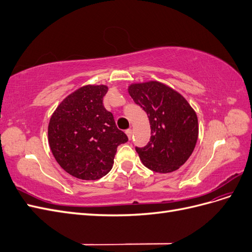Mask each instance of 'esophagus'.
Segmentation results:
<instances>
[{
	"label": "esophagus",
	"instance_id": "1",
	"mask_svg": "<svg viewBox=\"0 0 252 252\" xmlns=\"http://www.w3.org/2000/svg\"><path fill=\"white\" fill-rule=\"evenodd\" d=\"M125 132H126V134L128 136V139L131 140V136H132V130H131V129H127Z\"/></svg>",
	"mask_w": 252,
	"mask_h": 252
}]
</instances>
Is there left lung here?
Returning <instances> with one entry per match:
<instances>
[{
  "label": "left lung",
  "instance_id": "8db88e82",
  "mask_svg": "<svg viewBox=\"0 0 252 252\" xmlns=\"http://www.w3.org/2000/svg\"><path fill=\"white\" fill-rule=\"evenodd\" d=\"M128 93L147 113L151 128L146 146L135 147L142 163L159 173L179 169L191 156L197 141L195 111L184 96L157 81L132 84Z\"/></svg>",
  "mask_w": 252,
  "mask_h": 252
}]
</instances>
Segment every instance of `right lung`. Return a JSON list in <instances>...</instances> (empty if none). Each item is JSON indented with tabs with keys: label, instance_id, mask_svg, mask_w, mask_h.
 Returning a JSON list of instances; mask_svg holds the SVG:
<instances>
[{
	"label": "right lung",
	"instance_id": "add662e5",
	"mask_svg": "<svg viewBox=\"0 0 252 252\" xmlns=\"http://www.w3.org/2000/svg\"><path fill=\"white\" fill-rule=\"evenodd\" d=\"M108 87L87 85L64 98L50 118L48 142L56 161L72 177L98 180L113 165L119 145L128 141L105 109Z\"/></svg>",
	"mask_w": 252,
	"mask_h": 252
}]
</instances>
